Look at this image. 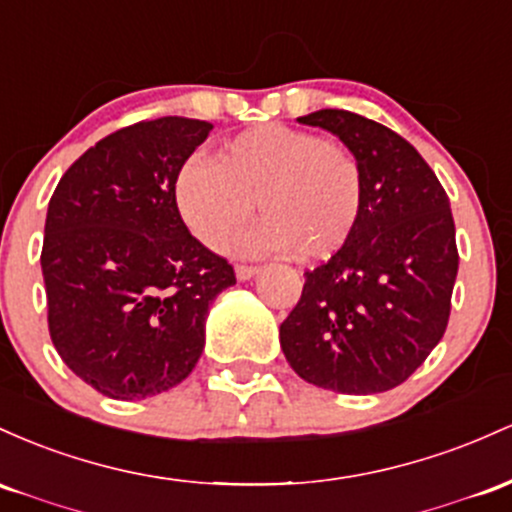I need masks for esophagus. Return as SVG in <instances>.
<instances>
[{
    "instance_id": "34e87169",
    "label": "esophagus",
    "mask_w": 512,
    "mask_h": 512,
    "mask_svg": "<svg viewBox=\"0 0 512 512\" xmlns=\"http://www.w3.org/2000/svg\"><path fill=\"white\" fill-rule=\"evenodd\" d=\"M258 271H261V268H258V266H237V268H234V273H237V278L241 280V283H244V280L254 278Z\"/></svg>"
}]
</instances>
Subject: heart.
Here are the masks:
<instances>
[{
    "mask_svg": "<svg viewBox=\"0 0 512 512\" xmlns=\"http://www.w3.org/2000/svg\"><path fill=\"white\" fill-rule=\"evenodd\" d=\"M188 229L210 249H227L256 208L261 225L237 239L249 256L292 254L297 261L336 256L365 208L363 164L341 142L280 123L239 132L215 162L188 157L174 179Z\"/></svg>",
    "mask_w": 512,
    "mask_h": 512,
    "instance_id": "b5f03b06",
    "label": "heart"
}]
</instances>
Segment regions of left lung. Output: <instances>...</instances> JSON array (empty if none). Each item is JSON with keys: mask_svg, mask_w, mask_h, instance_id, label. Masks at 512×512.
Listing matches in <instances>:
<instances>
[{"mask_svg": "<svg viewBox=\"0 0 512 512\" xmlns=\"http://www.w3.org/2000/svg\"><path fill=\"white\" fill-rule=\"evenodd\" d=\"M297 120L329 130L360 159L365 208L348 244L304 273L280 348L321 389L387 392L447 329L459 266L450 198L416 147L382 123L338 108Z\"/></svg>", "mask_w": 512, "mask_h": 512, "instance_id": "left-lung-1", "label": "left lung"}]
</instances>
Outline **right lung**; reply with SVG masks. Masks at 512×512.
<instances>
[{"instance_id": "obj_1", "label": "right lung", "mask_w": 512, "mask_h": 512, "mask_svg": "<svg viewBox=\"0 0 512 512\" xmlns=\"http://www.w3.org/2000/svg\"><path fill=\"white\" fill-rule=\"evenodd\" d=\"M212 125L154 118L103 137L57 183L40 266L55 350L120 401L169 392L193 372L205 319L234 268L183 225L179 166Z\"/></svg>"}]
</instances>
